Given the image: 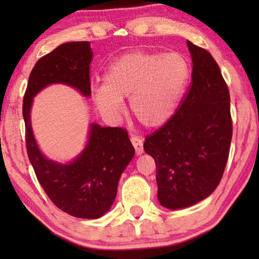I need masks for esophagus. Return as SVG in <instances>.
I'll return each instance as SVG.
<instances>
[{"mask_svg": "<svg viewBox=\"0 0 259 259\" xmlns=\"http://www.w3.org/2000/svg\"><path fill=\"white\" fill-rule=\"evenodd\" d=\"M131 141H132L134 148H136V154L140 155L143 154L144 147H143V139H140L139 137H131Z\"/></svg>", "mask_w": 259, "mask_h": 259, "instance_id": "obj_1", "label": "esophagus"}]
</instances>
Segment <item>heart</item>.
Returning a JSON list of instances; mask_svg holds the SVG:
<instances>
[{
	"instance_id": "b5f03b06",
	"label": "heart",
	"mask_w": 259,
	"mask_h": 259,
	"mask_svg": "<svg viewBox=\"0 0 259 259\" xmlns=\"http://www.w3.org/2000/svg\"><path fill=\"white\" fill-rule=\"evenodd\" d=\"M190 79L184 56L137 51L109 65L104 84L94 87L92 98L99 111L116 118L123 111V99L138 121L148 128L164 126L176 114Z\"/></svg>"
}]
</instances>
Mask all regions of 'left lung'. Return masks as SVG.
<instances>
[{"instance_id": "left-lung-1", "label": "left lung", "mask_w": 259, "mask_h": 259, "mask_svg": "<svg viewBox=\"0 0 259 259\" xmlns=\"http://www.w3.org/2000/svg\"><path fill=\"white\" fill-rule=\"evenodd\" d=\"M192 82L167 123L145 138L144 150L157 166L158 200L178 210L215 190L224 173L232 138L230 93L214 59L187 41Z\"/></svg>"}]
</instances>
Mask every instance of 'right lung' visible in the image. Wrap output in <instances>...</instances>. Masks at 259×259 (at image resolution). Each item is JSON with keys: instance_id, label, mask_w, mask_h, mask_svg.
Listing matches in <instances>:
<instances>
[{"instance_id": "add662e5", "label": "right lung", "mask_w": 259, "mask_h": 259, "mask_svg": "<svg viewBox=\"0 0 259 259\" xmlns=\"http://www.w3.org/2000/svg\"><path fill=\"white\" fill-rule=\"evenodd\" d=\"M93 52L88 41L68 42L35 63L23 98L26 145L38 183L56 207L76 218L97 219L111 208L119 179L134 155L126 130L91 123L83 151L68 164L49 160L41 153L30 121L33 98L52 83L91 95L90 65Z\"/></svg>"}]
</instances>
